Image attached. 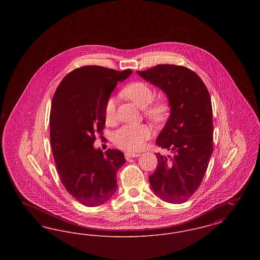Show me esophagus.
<instances>
[{
    "mask_svg": "<svg viewBox=\"0 0 260 260\" xmlns=\"http://www.w3.org/2000/svg\"><path fill=\"white\" fill-rule=\"evenodd\" d=\"M138 156H140V155L137 154V153H133V152H125L124 153V157H125L126 160L132 159V158H136V157H138Z\"/></svg>",
    "mask_w": 260,
    "mask_h": 260,
    "instance_id": "obj_1",
    "label": "esophagus"
}]
</instances>
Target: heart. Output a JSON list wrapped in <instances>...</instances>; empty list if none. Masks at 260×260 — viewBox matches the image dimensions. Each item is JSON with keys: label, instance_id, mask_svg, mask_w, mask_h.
Segmentation results:
<instances>
[{"label": "heart", "instance_id": "obj_1", "mask_svg": "<svg viewBox=\"0 0 260 260\" xmlns=\"http://www.w3.org/2000/svg\"><path fill=\"white\" fill-rule=\"evenodd\" d=\"M126 99L143 108L145 116L153 122L162 121L170 111L169 103L164 99L153 100L154 90L144 82H135L123 89ZM105 121L113 123L116 119V99L110 98L104 108ZM151 136V129L146 124H125L116 131L113 135L114 143L120 148L127 151H136L141 148Z\"/></svg>", "mask_w": 260, "mask_h": 260}]
</instances>
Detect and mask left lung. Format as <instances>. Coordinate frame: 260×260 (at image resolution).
<instances>
[{
	"label": "left lung",
	"mask_w": 260,
	"mask_h": 260,
	"mask_svg": "<svg viewBox=\"0 0 260 260\" xmlns=\"http://www.w3.org/2000/svg\"><path fill=\"white\" fill-rule=\"evenodd\" d=\"M138 75L160 87L171 115L156 144L172 156L156 153L158 165L149 176L153 192L172 204H182L198 190L213 150L212 107L209 90L194 71L159 64Z\"/></svg>",
	"instance_id": "obj_1"
}]
</instances>
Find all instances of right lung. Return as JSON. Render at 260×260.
<instances>
[{
	"label": "right lung",
	"mask_w": 260,
	"mask_h": 260,
	"mask_svg": "<svg viewBox=\"0 0 260 260\" xmlns=\"http://www.w3.org/2000/svg\"><path fill=\"white\" fill-rule=\"evenodd\" d=\"M96 65L66 75L56 88L50 116V145L56 171L67 192L87 207L107 202L117 191L124 153L93 147L105 126L104 108L118 82L132 74Z\"/></svg>",
	"instance_id": "1"
}]
</instances>
